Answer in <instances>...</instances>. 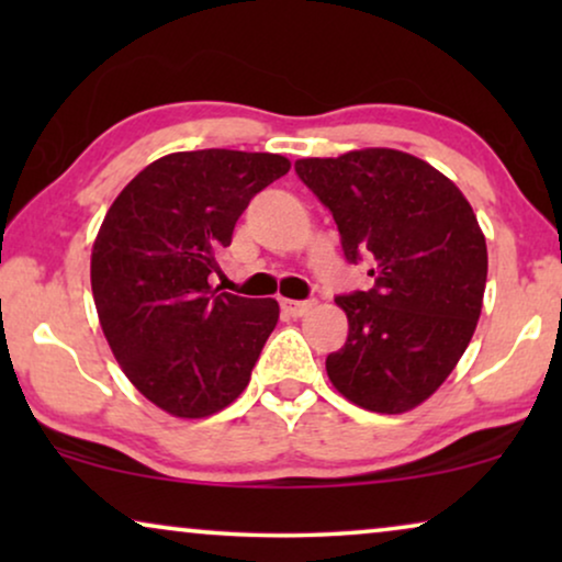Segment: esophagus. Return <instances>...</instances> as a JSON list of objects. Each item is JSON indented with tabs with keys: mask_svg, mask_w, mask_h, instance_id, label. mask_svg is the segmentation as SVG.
Masks as SVG:
<instances>
[{
	"mask_svg": "<svg viewBox=\"0 0 562 562\" xmlns=\"http://www.w3.org/2000/svg\"><path fill=\"white\" fill-rule=\"evenodd\" d=\"M314 304H317V302H314V299H306V302H291V299H283L281 310L286 312L289 317H304V314L310 312Z\"/></svg>",
	"mask_w": 562,
	"mask_h": 562,
	"instance_id": "obj_1",
	"label": "esophagus"
}]
</instances>
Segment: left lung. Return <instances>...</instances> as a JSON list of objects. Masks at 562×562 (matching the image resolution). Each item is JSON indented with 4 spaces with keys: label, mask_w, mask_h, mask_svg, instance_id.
<instances>
[{
    "label": "left lung",
    "mask_w": 562,
    "mask_h": 562,
    "mask_svg": "<svg viewBox=\"0 0 562 562\" xmlns=\"http://www.w3.org/2000/svg\"><path fill=\"white\" fill-rule=\"evenodd\" d=\"M294 171L333 212L345 260L375 263L371 289L335 296L348 340L327 356L329 381L363 409L409 412L448 379L481 317L479 220L456 183L402 150L302 158Z\"/></svg>",
    "instance_id": "1"
}]
</instances>
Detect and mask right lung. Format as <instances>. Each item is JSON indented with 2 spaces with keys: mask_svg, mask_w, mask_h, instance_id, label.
Here are the masks:
<instances>
[{
  "mask_svg": "<svg viewBox=\"0 0 562 562\" xmlns=\"http://www.w3.org/2000/svg\"><path fill=\"white\" fill-rule=\"evenodd\" d=\"M289 168L276 153H171L120 191L99 227L91 291L104 337L133 386L173 417L233 404L279 322L276 299L227 294L210 276L250 199Z\"/></svg>",
  "mask_w": 562,
  "mask_h": 562,
  "instance_id": "obj_1",
  "label": "right lung"
}]
</instances>
